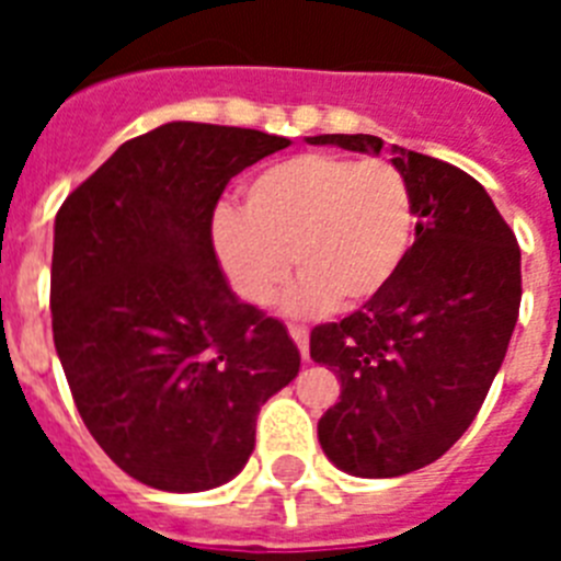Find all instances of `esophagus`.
<instances>
[{"mask_svg":"<svg viewBox=\"0 0 561 561\" xmlns=\"http://www.w3.org/2000/svg\"><path fill=\"white\" fill-rule=\"evenodd\" d=\"M289 334H291V340L297 342L300 356H304V359H309V331L300 329V325H289Z\"/></svg>","mask_w":561,"mask_h":561,"instance_id":"34e87169","label":"esophagus"}]
</instances>
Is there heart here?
<instances>
[{"instance_id":"b5f03b06","label":"heart","mask_w":561,"mask_h":561,"mask_svg":"<svg viewBox=\"0 0 561 561\" xmlns=\"http://www.w3.org/2000/svg\"><path fill=\"white\" fill-rule=\"evenodd\" d=\"M241 196V210L213 216V244L252 306H270L295 264L291 314L362 309L388 289L413 244V185L388 160L297 153L255 173Z\"/></svg>"}]
</instances>
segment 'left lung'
<instances>
[{
    "label": "left lung",
    "mask_w": 561,
    "mask_h": 561,
    "mask_svg": "<svg viewBox=\"0 0 561 561\" xmlns=\"http://www.w3.org/2000/svg\"><path fill=\"white\" fill-rule=\"evenodd\" d=\"M311 146L379 153L374 134ZM415 193V241L399 275L359 311L311 331V359L342 393L317 421L325 458L354 478H399L469 430L508 351L523 297L519 247L492 196L460 168L393 146Z\"/></svg>",
    "instance_id": "left-lung-1"
}]
</instances>
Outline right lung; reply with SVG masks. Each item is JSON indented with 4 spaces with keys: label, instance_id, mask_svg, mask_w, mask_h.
I'll list each match as a JSON object with an SVG mask.
<instances>
[{
    "label": "right lung",
    "instance_id": "obj_1",
    "mask_svg": "<svg viewBox=\"0 0 561 561\" xmlns=\"http://www.w3.org/2000/svg\"><path fill=\"white\" fill-rule=\"evenodd\" d=\"M289 142L165 123L123 142L56 216L58 359L92 438L151 489L236 478L261 404L300 370L286 325L232 295L210 232L227 182Z\"/></svg>",
    "mask_w": 561,
    "mask_h": 561
}]
</instances>
